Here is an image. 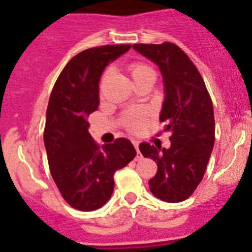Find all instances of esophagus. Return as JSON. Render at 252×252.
<instances>
[{"label":"esophagus","mask_w":252,"mask_h":252,"mask_svg":"<svg viewBox=\"0 0 252 252\" xmlns=\"http://www.w3.org/2000/svg\"><path fill=\"white\" fill-rule=\"evenodd\" d=\"M132 144H133V146H135V149H136V151H137L136 160H140L142 157H141V154H140V151H139V141H135V140H133Z\"/></svg>","instance_id":"34e87169"}]
</instances>
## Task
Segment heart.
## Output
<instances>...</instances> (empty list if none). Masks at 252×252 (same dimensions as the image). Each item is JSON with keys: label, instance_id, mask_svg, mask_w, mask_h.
<instances>
[{"label": "heart", "instance_id": "obj_1", "mask_svg": "<svg viewBox=\"0 0 252 252\" xmlns=\"http://www.w3.org/2000/svg\"><path fill=\"white\" fill-rule=\"evenodd\" d=\"M130 73H131V77H132L133 81H135V83L139 81H141V79H144V78H146V77H157V73H155V70H154L153 66L149 65V64H146V63H144V62H133V63H131L130 64ZM110 74H111V68H107L106 70L103 72V74H102L101 86L104 83V81H106ZM126 126H127L128 130L136 131L142 126V121L140 119L127 120V122H126Z\"/></svg>", "mask_w": 252, "mask_h": 252}]
</instances>
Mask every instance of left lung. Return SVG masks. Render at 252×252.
Listing matches in <instances>:
<instances>
[{"instance_id": "obj_1", "label": "left lung", "mask_w": 252, "mask_h": 252, "mask_svg": "<svg viewBox=\"0 0 252 252\" xmlns=\"http://www.w3.org/2000/svg\"><path fill=\"white\" fill-rule=\"evenodd\" d=\"M133 49L158 64L165 84L160 122L170 131V148L140 144L145 158L157 162L149 180L150 190L161 201L178 203L193 194L203 179L215 145V113L211 95L188 55L173 43L135 44Z\"/></svg>"}]
</instances>
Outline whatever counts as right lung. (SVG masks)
Listing matches in <instances>:
<instances>
[{
    "instance_id": "right-lung-1",
    "label": "right lung",
    "mask_w": 252,
    "mask_h": 252,
    "mask_svg": "<svg viewBox=\"0 0 252 252\" xmlns=\"http://www.w3.org/2000/svg\"><path fill=\"white\" fill-rule=\"evenodd\" d=\"M130 44L91 48L73 57L55 82L44 128L49 169L64 201L78 211H94L108 202L113 175L136 157L130 140L101 146L88 132L87 116L99 103V78Z\"/></svg>"
}]
</instances>
